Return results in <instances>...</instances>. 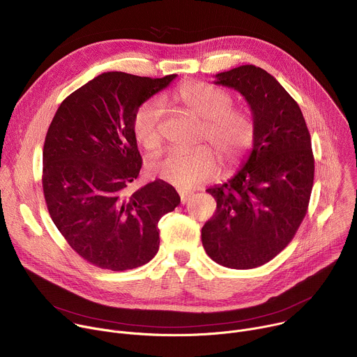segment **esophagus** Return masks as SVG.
Listing matches in <instances>:
<instances>
[{
    "mask_svg": "<svg viewBox=\"0 0 357 357\" xmlns=\"http://www.w3.org/2000/svg\"><path fill=\"white\" fill-rule=\"evenodd\" d=\"M179 196H181V203H182V205H185V203L190 199L192 193L190 192H185V190H179Z\"/></svg>",
    "mask_w": 357,
    "mask_h": 357,
    "instance_id": "esophagus-1",
    "label": "esophagus"
}]
</instances>
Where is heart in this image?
Returning <instances> with one entry per match:
<instances>
[{
  "mask_svg": "<svg viewBox=\"0 0 357 357\" xmlns=\"http://www.w3.org/2000/svg\"><path fill=\"white\" fill-rule=\"evenodd\" d=\"M172 98L203 120L200 139H208L213 145L226 168L238 165L256 142V119L248 110L233 107L234 98L229 91L197 82L181 86L174 91ZM164 114L165 106L158 98L144 101L134 113L132 131L146 151H157L162 144ZM149 171L181 188H195L213 178L218 161L209 146L175 149L164 158L151 161Z\"/></svg>",
  "mask_w": 357,
  "mask_h": 357,
  "instance_id": "heart-1",
  "label": "heart"
}]
</instances>
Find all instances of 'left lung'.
<instances>
[{"label": "left lung", "instance_id": "8db88e82", "mask_svg": "<svg viewBox=\"0 0 357 357\" xmlns=\"http://www.w3.org/2000/svg\"><path fill=\"white\" fill-rule=\"evenodd\" d=\"M240 91L257 123L243 168L209 188L216 212L202 227V244L220 266L248 270L273 260L307 215L314 185L311 135L296 101L264 69L243 65L216 75Z\"/></svg>", "mask_w": 357, "mask_h": 357}]
</instances>
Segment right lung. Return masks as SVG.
Returning <instances> with one entry per match:
<instances>
[{
  "label": "right lung",
  "mask_w": 357,
  "mask_h": 357,
  "mask_svg": "<svg viewBox=\"0 0 357 357\" xmlns=\"http://www.w3.org/2000/svg\"><path fill=\"white\" fill-rule=\"evenodd\" d=\"M175 77L101 73L62 101L47 128L42 188L49 215L68 244L98 268L126 271L154 259L158 222L181 203L161 179L127 192L142 167L134 113Z\"/></svg>",
  "instance_id": "obj_1"
}]
</instances>
